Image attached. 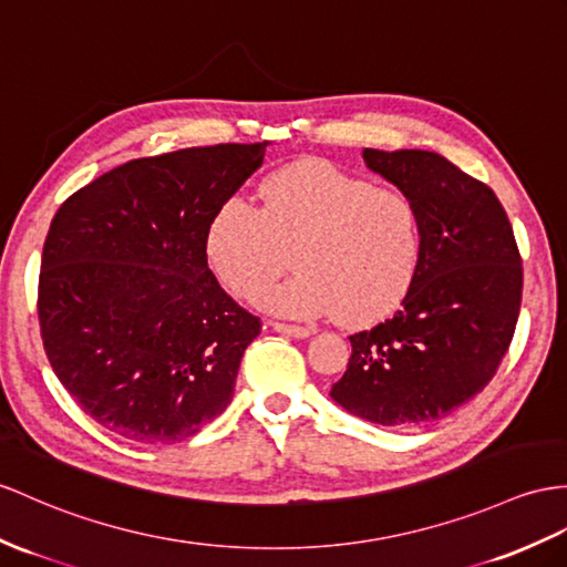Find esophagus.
Wrapping results in <instances>:
<instances>
[{
    "label": "esophagus",
    "mask_w": 567,
    "mask_h": 567,
    "mask_svg": "<svg viewBox=\"0 0 567 567\" xmlns=\"http://www.w3.org/2000/svg\"><path fill=\"white\" fill-rule=\"evenodd\" d=\"M271 327L276 331H281V334H288L293 339H308L312 334L310 327H298V324H284V322H271Z\"/></svg>",
    "instance_id": "esophagus-1"
}]
</instances>
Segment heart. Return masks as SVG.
Wrapping results in <instances>:
<instances>
[{"label": "heart", "mask_w": 567, "mask_h": 567, "mask_svg": "<svg viewBox=\"0 0 567 567\" xmlns=\"http://www.w3.org/2000/svg\"><path fill=\"white\" fill-rule=\"evenodd\" d=\"M259 195L261 209L243 197L220 202L204 230L206 261L228 291L255 298L291 250L298 274L259 298L271 312H339L365 324L409 296L423 259V218L404 189L302 161L267 177Z\"/></svg>", "instance_id": "heart-1"}]
</instances>
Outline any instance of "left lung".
I'll return each mask as SVG.
<instances>
[{
  "instance_id": "1",
  "label": "left lung",
  "mask_w": 567,
  "mask_h": 567,
  "mask_svg": "<svg viewBox=\"0 0 567 567\" xmlns=\"http://www.w3.org/2000/svg\"><path fill=\"white\" fill-rule=\"evenodd\" d=\"M372 173L416 199L423 259L392 320L349 337L329 396L378 425L450 416L498 370L522 302V259L493 189L433 151L365 148Z\"/></svg>"
}]
</instances>
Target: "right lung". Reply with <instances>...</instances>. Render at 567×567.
<instances>
[{"label":"right lung","instance_id":"right-lung-1","mask_svg":"<svg viewBox=\"0 0 567 567\" xmlns=\"http://www.w3.org/2000/svg\"><path fill=\"white\" fill-rule=\"evenodd\" d=\"M267 144H216L136 158L54 214L38 317L54 375L107 431L171 445L230 404L259 317L209 269L204 230Z\"/></svg>","mask_w":567,"mask_h":567}]
</instances>
